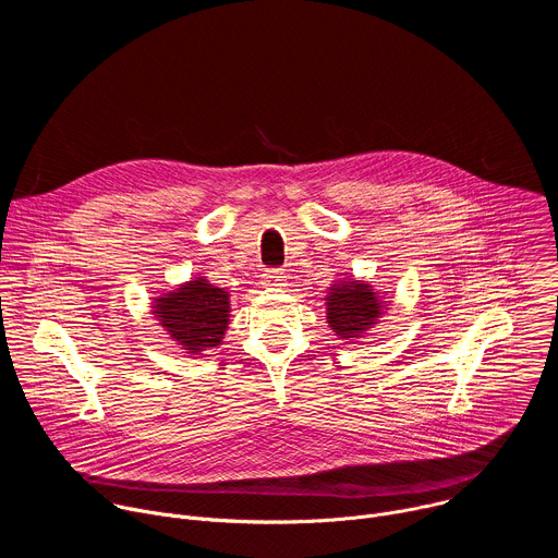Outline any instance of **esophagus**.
<instances>
[{"mask_svg": "<svg viewBox=\"0 0 558 558\" xmlns=\"http://www.w3.org/2000/svg\"><path fill=\"white\" fill-rule=\"evenodd\" d=\"M263 284L265 287H282L284 284V271L282 269H267L263 274Z\"/></svg>", "mask_w": 558, "mask_h": 558, "instance_id": "1", "label": "esophagus"}]
</instances>
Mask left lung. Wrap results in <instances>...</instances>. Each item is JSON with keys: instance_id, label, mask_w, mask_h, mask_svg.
Returning <instances> with one entry per match:
<instances>
[{"instance_id": "left-lung-1", "label": "left lung", "mask_w": 558, "mask_h": 558, "mask_svg": "<svg viewBox=\"0 0 558 558\" xmlns=\"http://www.w3.org/2000/svg\"><path fill=\"white\" fill-rule=\"evenodd\" d=\"M381 313V302L364 282L349 280L333 284L327 295V320L336 336L360 338Z\"/></svg>"}]
</instances>
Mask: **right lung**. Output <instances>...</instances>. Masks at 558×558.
Returning <instances> with one entry per match:
<instances>
[{
    "mask_svg": "<svg viewBox=\"0 0 558 558\" xmlns=\"http://www.w3.org/2000/svg\"><path fill=\"white\" fill-rule=\"evenodd\" d=\"M156 302V317L187 353H201L220 344L229 323L227 291L198 278Z\"/></svg>",
    "mask_w": 558,
    "mask_h": 558,
    "instance_id": "obj_1",
    "label": "right lung"
}]
</instances>
